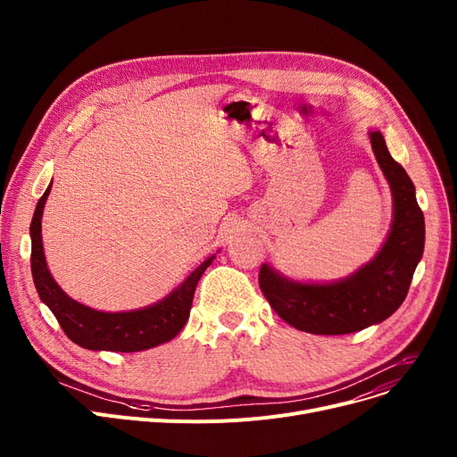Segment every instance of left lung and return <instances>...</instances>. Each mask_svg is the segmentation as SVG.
<instances>
[{
	"mask_svg": "<svg viewBox=\"0 0 457 457\" xmlns=\"http://www.w3.org/2000/svg\"><path fill=\"white\" fill-rule=\"evenodd\" d=\"M372 150L386 174L395 204V220L379 253L350 278L337 283L291 281L269 265L259 270V287L278 317L315 335L361 331L389 319L410 291L424 252V214L415 185L396 162L379 131H370Z\"/></svg>",
	"mask_w": 457,
	"mask_h": 457,
	"instance_id": "8db88e82",
	"label": "left lung"
}]
</instances>
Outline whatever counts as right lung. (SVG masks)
<instances>
[{
    "label": "right lung",
    "instance_id": "1",
    "mask_svg": "<svg viewBox=\"0 0 457 457\" xmlns=\"http://www.w3.org/2000/svg\"><path fill=\"white\" fill-rule=\"evenodd\" d=\"M52 185L40 196L33 220H31V274L40 300L52 309L59 326L70 341L87 350H109V352H140L174 339L183 329L188 315L192 298H195L196 285L211 265L212 257L190 272V276L155 305L144 307L128 313H104L94 311L70 296L55 283L50 270L46 267V257L42 250L40 219L44 204L50 195Z\"/></svg>",
    "mask_w": 457,
    "mask_h": 457
}]
</instances>
